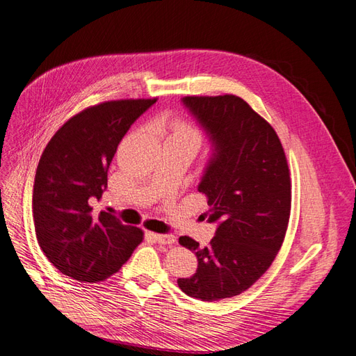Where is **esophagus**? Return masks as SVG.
<instances>
[{"instance_id":"esophagus-1","label":"esophagus","mask_w":356,"mask_h":356,"mask_svg":"<svg viewBox=\"0 0 356 356\" xmlns=\"http://www.w3.org/2000/svg\"><path fill=\"white\" fill-rule=\"evenodd\" d=\"M152 236L156 239L158 244H163V245H171L176 243V236L170 234H154Z\"/></svg>"}]
</instances>
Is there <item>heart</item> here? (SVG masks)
I'll list each match as a JSON object with an SVG mask.
<instances>
[{
    "mask_svg": "<svg viewBox=\"0 0 356 356\" xmlns=\"http://www.w3.org/2000/svg\"><path fill=\"white\" fill-rule=\"evenodd\" d=\"M170 137H177V139L189 140V142H193L195 145H200L198 131L185 122H176L173 127V133H171Z\"/></svg>",
    "mask_w": 356,
    "mask_h": 356,
    "instance_id": "1",
    "label": "heart"
}]
</instances>
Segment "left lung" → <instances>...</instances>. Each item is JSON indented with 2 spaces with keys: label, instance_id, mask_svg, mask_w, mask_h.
I'll list each match as a JSON object with an SVG mask.
<instances>
[{
  "label": "left lung",
  "instance_id": "1",
  "mask_svg": "<svg viewBox=\"0 0 356 356\" xmlns=\"http://www.w3.org/2000/svg\"><path fill=\"white\" fill-rule=\"evenodd\" d=\"M181 103L210 142L198 191L217 227L205 248L179 238L198 268L177 284L193 299L216 302L248 290L277 257L290 217V173L277 133L241 97L188 96Z\"/></svg>",
  "mask_w": 356,
  "mask_h": 356
}]
</instances>
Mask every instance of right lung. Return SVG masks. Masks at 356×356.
I'll list each match as a JSON object with an SVG mask.
<instances>
[{
  "instance_id": "right-lung-1",
  "label": "right lung",
  "mask_w": 356,
  "mask_h": 356,
  "mask_svg": "<svg viewBox=\"0 0 356 356\" xmlns=\"http://www.w3.org/2000/svg\"><path fill=\"white\" fill-rule=\"evenodd\" d=\"M156 99L91 106L66 121L37 167L32 213L37 239L56 269L81 282L109 278L142 243L139 227L95 211L122 137Z\"/></svg>"
}]
</instances>
